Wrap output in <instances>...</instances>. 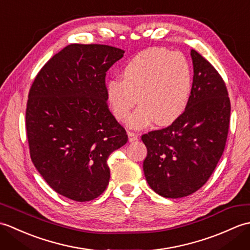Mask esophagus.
Returning a JSON list of instances; mask_svg holds the SVG:
<instances>
[{
  "label": "esophagus",
  "instance_id": "1",
  "mask_svg": "<svg viewBox=\"0 0 250 250\" xmlns=\"http://www.w3.org/2000/svg\"><path fill=\"white\" fill-rule=\"evenodd\" d=\"M128 136H129V141L130 142H134V141H137V139H139V134L135 133V132H129L128 133Z\"/></svg>",
  "mask_w": 250,
  "mask_h": 250
}]
</instances>
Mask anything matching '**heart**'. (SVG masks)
<instances>
[{
	"mask_svg": "<svg viewBox=\"0 0 250 250\" xmlns=\"http://www.w3.org/2000/svg\"><path fill=\"white\" fill-rule=\"evenodd\" d=\"M122 76L107 82L106 97L119 121L128 118L137 101L142 103L128 121L132 128H143L153 120L159 125H168L187 108L192 71L182 54L164 48L146 49L126 63Z\"/></svg>",
	"mask_w": 250,
	"mask_h": 250,
	"instance_id": "heart-1",
	"label": "heart"
}]
</instances>
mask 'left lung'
<instances>
[{
    "label": "left lung",
    "mask_w": 250,
    "mask_h": 250,
    "mask_svg": "<svg viewBox=\"0 0 250 250\" xmlns=\"http://www.w3.org/2000/svg\"><path fill=\"white\" fill-rule=\"evenodd\" d=\"M193 82L184 114L171 125L142 135L147 147L143 169L150 188L178 199L203 187L224 153L231 104L216 68L191 49Z\"/></svg>",
    "instance_id": "1"
}]
</instances>
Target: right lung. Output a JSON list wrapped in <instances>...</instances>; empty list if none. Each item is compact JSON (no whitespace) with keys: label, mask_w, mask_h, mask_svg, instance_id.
Returning a JSON list of instances; mask_svg holds the SVG:
<instances>
[{"label":"right lung","mask_w":250,"mask_h":250,"mask_svg":"<svg viewBox=\"0 0 250 250\" xmlns=\"http://www.w3.org/2000/svg\"><path fill=\"white\" fill-rule=\"evenodd\" d=\"M125 51L71 44L41 68L30 88L25 129L31 160L56 192L87 202L109 183V155L128 142L110 113L106 73Z\"/></svg>","instance_id":"add662e5"}]
</instances>
